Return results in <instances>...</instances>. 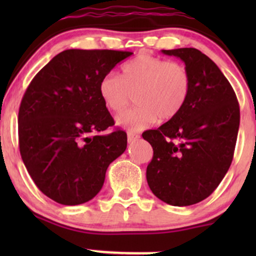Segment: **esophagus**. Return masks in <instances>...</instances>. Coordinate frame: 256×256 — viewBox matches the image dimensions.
I'll list each match as a JSON object with an SVG mask.
<instances>
[{
	"instance_id": "esophagus-1",
	"label": "esophagus",
	"mask_w": 256,
	"mask_h": 256,
	"mask_svg": "<svg viewBox=\"0 0 256 256\" xmlns=\"http://www.w3.org/2000/svg\"><path fill=\"white\" fill-rule=\"evenodd\" d=\"M138 138H140V134H134V132H132V131H128V143L134 142V140H137Z\"/></svg>"
}]
</instances>
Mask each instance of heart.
<instances>
[{"mask_svg":"<svg viewBox=\"0 0 256 256\" xmlns=\"http://www.w3.org/2000/svg\"><path fill=\"white\" fill-rule=\"evenodd\" d=\"M100 96L108 110L120 113L134 95L136 108L120 114L116 124L143 130L160 118L170 120L183 110L192 90V77L180 62L140 54L122 67V78L114 73L100 83Z\"/></svg>","mask_w":256,"mask_h":256,"instance_id":"b5f03b06","label":"heart"}]
</instances>
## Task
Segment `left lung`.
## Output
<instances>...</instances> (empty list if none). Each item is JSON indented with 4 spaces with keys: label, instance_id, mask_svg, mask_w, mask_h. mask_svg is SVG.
I'll use <instances>...</instances> for the list:
<instances>
[{
    "label": "left lung",
    "instance_id": "obj_1",
    "mask_svg": "<svg viewBox=\"0 0 256 256\" xmlns=\"http://www.w3.org/2000/svg\"><path fill=\"white\" fill-rule=\"evenodd\" d=\"M161 52L185 64L192 90L174 118L142 134L154 150L146 182L161 201L184 207L207 198L228 171L240 106L231 84L204 52L195 48Z\"/></svg>",
    "mask_w": 256,
    "mask_h": 256
}]
</instances>
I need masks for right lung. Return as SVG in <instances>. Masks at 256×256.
<instances>
[{"label": "right lung", "instance_id": "1", "mask_svg": "<svg viewBox=\"0 0 256 256\" xmlns=\"http://www.w3.org/2000/svg\"><path fill=\"white\" fill-rule=\"evenodd\" d=\"M131 52L67 49L32 79L19 108V148L38 189L64 206L95 198L110 162L125 152L100 83Z\"/></svg>", "mask_w": 256, "mask_h": 256}]
</instances>
